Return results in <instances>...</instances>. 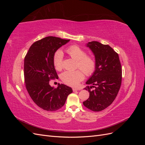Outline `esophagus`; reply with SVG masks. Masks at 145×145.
Here are the masks:
<instances>
[{"mask_svg": "<svg viewBox=\"0 0 145 145\" xmlns=\"http://www.w3.org/2000/svg\"><path fill=\"white\" fill-rule=\"evenodd\" d=\"M78 90H80V89L76 88H72L73 91H78Z\"/></svg>", "mask_w": 145, "mask_h": 145, "instance_id": "obj_1", "label": "esophagus"}]
</instances>
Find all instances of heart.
Instances as JSON below:
<instances>
[{"label":"heart","instance_id":"heart-1","mask_svg":"<svg viewBox=\"0 0 145 145\" xmlns=\"http://www.w3.org/2000/svg\"><path fill=\"white\" fill-rule=\"evenodd\" d=\"M71 57L76 60V71H66L60 75V78L63 83L69 86H77L86 76L93 74L97 67V63L93 56L86 54V52L79 46L74 45L68 47L66 50ZM53 64L56 70L60 71L63 68V54L60 51H57L53 57Z\"/></svg>","mask_w":145,"mask_h":145}]
</instances>
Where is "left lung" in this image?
<instances>
[{"label":"left lung","instance_id":"1","mask_svg":"<svg viewBox=\"0 0 145 145\" xmlns=\"http://www.w3.org/2000/svg\"><path fill=\"white\" fill-rule=\"evenodd\" d=\"M88 46L94 52L97 67L86 84L89 97L83 105L93 111H101L111 105L116 98L120 88L122 69L119 57L108 45L92 41ZM94 87L93 90L90 89Z\"/></svg>","mask_w":145,"mask_h":145}]
</instances>
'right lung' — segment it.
<instances>
[{
	"mask_svg": "<svg viewBox=\"0 0 145 145\" xmlns=\"http://www.w3.org/2000/svg\"><path fill=\"white\" fill-rule=\"evenodd\" d=\"M69 40L49 36L35 42L24 59V79L26 89L37 106L45 111H54L62 108L71 88L59 84L51 87V80L59 77L53 64L56 51Z\"/></svg>",
	"mask_w": 145,
	"mask_h": 145,
	"instance_id": "add662e5",
	"label": "right lung"
}]
</instances>
